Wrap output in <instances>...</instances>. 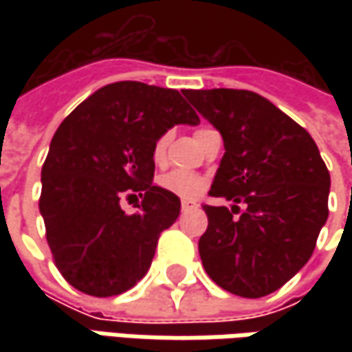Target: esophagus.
<instances>
[{
  "instance_id": "obj_1",
  "label": "esophagus",
  "mask_w": 352,
  "mask_h": 352,
  "mask_svg": "<svg viewBox=\"0 0 352 352\" xmlns=\"http://www.w3.org/2000/svg\"><path fill=\"white\" fill-rule=\"evenodd\" d=\"M180 208H182V211L196 210L197 201H194V199H182V201H180Z\"/></svg>"
}]
</instances>
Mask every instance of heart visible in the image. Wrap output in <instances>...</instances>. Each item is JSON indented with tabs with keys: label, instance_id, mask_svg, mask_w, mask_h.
<instances>
[{
	"label": "heart",
	"instance_id": "obj_1",
	"mask_svg": "<svg viewBox=\"0 0 352 352\" xmlns=\"http://www.w3.org/2000/svg\"><path fill=\"white\" fill-rule=\"evenodd\" d=\"M170 142V133H162L156 139L153 146V160L160 164L166 156V148ZM158 186L170 194L180 197H196L208 188V178L197 172H186V170H172L158 178Z\"/></svg>",
	"mask_w": 352,
	"mask_h": 352
}]
</instances>
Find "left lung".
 <instances>
[{"instance_id":"8db88e82","label":"left lung","mask_w":352,"mask_h":352,"mask_svg":"<svg viewBox=\"0 0 352 352\" xmlns=\"http://www.w3.org/2000/svg\"><path fill=\"white\" fill-rule=\"evenodd\" d=\"M184 96L223 137L210 194L235 206H204L199 256L210 278L243 298L282 288L316 249L327 221L329 170L311 135L249 89H186ZM245 210L239 218L238 204Z\"/></svg>"}]
</instances>
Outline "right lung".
<instances>
[{
  "instance_id": "add662e5",
  "label": "right lung",
  "mask_w": 352,
  "mask_h": 352,
  "mask_svg": "<svg viewBox=\"0 0 352 352\" xmlns=\"http://www.w3.org/2000/svg\"><path fill=\"white\" fill-rule=\"evenodd\" d=\"M199 117L178 89L116 82L82 102L56 129L41 172L38 210L64 280L96 298L131 290L158 236L180 215L178 196L153 186L156 139ZM143 197L127 216L120 199Z\"/></svg>"
}]
</instances>
